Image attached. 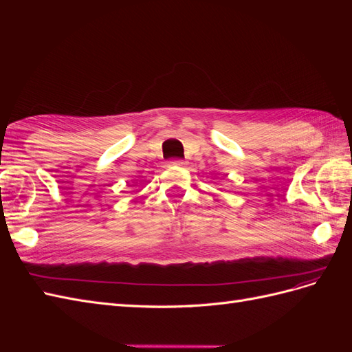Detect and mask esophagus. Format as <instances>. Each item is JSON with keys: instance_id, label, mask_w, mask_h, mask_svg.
I'll use <instances>...</instances> for the list:
<instances>
[{"instance_id": "34e87169", "label": "esophagus", "mask_w": 352, "mask_h": 352, "mask_svg": "<svg viewBox=\"0 0 352 352\" xmlns=\"http://www.w3.org/2000/svg\"><path fill=\"white\" fill-rule=\"evenodd\" d=\"M170 164H172V166H184L185 162H184V160H172Z\"/></svg>"}]
</instances>
